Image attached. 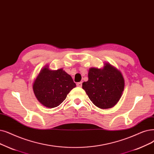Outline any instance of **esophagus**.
Here are the masks:
<instances>
[{
  "instance_id": "34e87169",
  "label": "esophagus",
  "mask_w": 154,
  "mask_h": 154,
  "mask_svg": "<svg viewBox=\"0 0 154 154\" xmlns=\"http://www.w3.org/2000/svg\"><path fill=\"white\" fill-rule=\"evenodd\" d=\"M82 85V82H77V86L79 87V88H81Z\"/></svg>"
}]
</instances>
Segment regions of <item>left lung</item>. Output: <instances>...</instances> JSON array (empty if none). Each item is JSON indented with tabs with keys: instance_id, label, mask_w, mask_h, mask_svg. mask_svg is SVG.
Instances as JSON below:
<instances>
[{
	"instance_id": "left-lung-1",
	"label": "left lung",
	"mask_w": 154,
	"mask_h": 154,
	"mask_svg": "<svg viewBox=\"0 0 154 154\" xmlns=\"http://www.w3.org/2000/svg\"><path fill=\"white\" fill-rule=\"evenodd\" d=\"M88 81L82 83V89L92 103L101 109L114 106L124 90L125 81L122 73L109 63L103 69L91 68Z\"/></svg>"
}]
</instances>
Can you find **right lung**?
Instances as JSON below:
<instances>
[{"instance_id": "1", "label": "right lung", "mask_w": 154, "mask_h": 154, "mask_svg": "<svg viewBox=\"0 0 154 154\" xmlns=\"http://www.w3.org/2000/svg\"><path fill=\"white\" fill-rule=\"evenodd\" d=\"M75 87L72 77L63 69L50 70L47 66L40 72L32 88L38 101L47 108H53L60 104Z\"/></svg>"}]
</instances>
